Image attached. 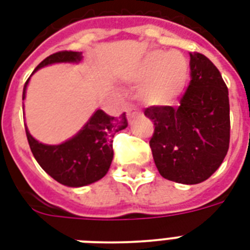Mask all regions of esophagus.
Masks as SVG:
<instances>
[{"label": "esophagus", "instance_id": "1", "mask_svg": "<svg viewBox=\"0 0 250 250\" xmlns=\"http://www.w3.org/2000/svg\"><path fill=\"white\" fill-rule=\"evenodd\" d=\"M125 112H127V117H128V119H132V118H135L139 114L138 108L135 107V106H132V104H127Z\"/></svg>", "mask_w": 250, "mask_h": 250}]
</instances>
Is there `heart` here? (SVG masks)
<instances>
[{
    "instance_id": "b5f03b06",
    "label": "heart",
    "mask_w": 250,
    "mask_h": 250,
    "mask_svg": "<svg viewBox=\"0 0 250 250\" xmlns=\"http://www.w3.org/2000/svg\"><path fill=\"white\" fill-rule=\"evenodd\" d=\"M190 74L188 57L180 51L153 49L144 55L136 66L133 79L143 83L139 95L150 106L174 104L182 94Z\"/></svg>"
}]
</instances>
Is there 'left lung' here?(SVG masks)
Masks as SVG:
<instances>
[{"label":"left lung","instance_id":"1","mask_svg":"<svg viewBox=\"0 0 250 250\" xmlns=\"http://www.w3.org/2000/svg\"><path fill=\"white\" fill-rule=\"evenodd\" d=\"M190 83L177 108L150 106L144 115L155 125L149 146L160 174L195 185L214 174L229 146L228 87L212 62L190 53Z\"/></svg>","mask_w":250,"mask_h":250}]
</instances>
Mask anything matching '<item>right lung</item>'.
Returning <instances> with one entry per match:
<instances>
[{
  "label": "right lung",
  "mask_w": 250,
  "mask_h": 250,
  "mask_svg": "<svg viewBox=\"0 0 250 250\" xmlns=\"http://www.w3.org/2000/svg\"><path fill=\"white\" fill-rule=\"evenodd\" d=\"M83 60V52L62 51L44 59L36 66L32 74L43 66L56 62H73L77 64ZM28 81L23 87L22 100L26 98V89ZM128 125L125 114L121 117H110L102 110H95L90 119L74 136L62 144L49 146L39 143L31 136L26 125L28 144L31 152L42 169L56 180L59 184L69 188H81L94 184L106 176L110 169L114 150L112 139L115 133Z\"/></svg>",
  "instance_id": "add662e5"
}]
</instances>
